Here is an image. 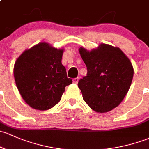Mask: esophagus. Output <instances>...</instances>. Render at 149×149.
Wrapping results in <instances>:
<instances>
[{
    "label": "esophagus",
    "instance_id": "1",
    "mask_svg": "<svg viewBox=\"0 0 149 149\" xmlns=\"http://www.w3.org/2000/svg\"><path fill=\"white\" fill-rule=\"evenodd\" d=\"M78 81H79V78H78V77L74 78V79H73V82H74V84H77Z\"/></svg>",
    "mask_w": 149,
    "mask_h": 149
}]
</instances>
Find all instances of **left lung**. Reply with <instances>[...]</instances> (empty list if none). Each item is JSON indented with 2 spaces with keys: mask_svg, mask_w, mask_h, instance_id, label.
I'll return each instance as SVG.
<instances>
[{
  "mask_svg": "<svg viewBox=\"0 0 149 149\" xmlns=\"http://www.w3.org/2000/svg\"><path fill=\"white\" fill-rule=\"evenodd\" d=\"M79 54L87 69V76L78 82L85 102L97 113H107L116 108L126 95L133 77L128 56L118 47L100 44Z\"/></svg>",
  "mask_w": 149,
  "mask_h": 149,
  "instance_id": "left-lung-1",
  "label": "left lung"
}]
</instances>
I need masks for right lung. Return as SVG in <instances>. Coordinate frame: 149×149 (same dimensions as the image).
Wrapping results in <instances>:
<instances>
[{"label": "right lung", "instance_id": "right-lung-1", "mask_svg": "<svg viewBox=\"0 0 149 149\" xmlns=\"http://www.w3.org/2000/svg\"><path fill=\"white\" fill-rule=\"evenodd\" d=\"M63 52L64 49L41 42L26 49L16 59L13 68L16 87L32 108H53L60 101L66 86L72 82L62 64Z\"/></svg>", "mask_w": 149, "mask_h": 149}]
</instances>
